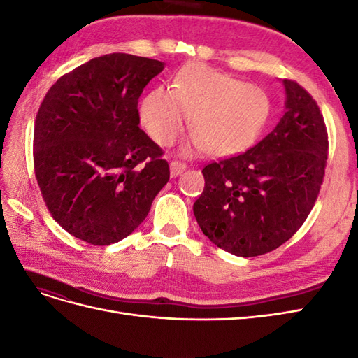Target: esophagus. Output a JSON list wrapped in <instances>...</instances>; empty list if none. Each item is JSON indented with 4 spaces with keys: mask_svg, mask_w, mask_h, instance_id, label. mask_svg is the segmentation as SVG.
<instances>
[{
    "mask_svg": "<svg viewBox=\"0 0 358 358\" xmlns=\"http://www.w3.org/2000/svg\"><path fill=\"white\" fill-rule=\"evenodd\" d=\"M187 169V164L185 162H182V161H178V159H173L171 162H170V173H171V176L175 178V176H179L180 173Z\"/></svg>",
    "mask_w": 358,
    "mask_h": 358,
    "instance_id": "1",
    "label": "esophagus"
}]
</instances>
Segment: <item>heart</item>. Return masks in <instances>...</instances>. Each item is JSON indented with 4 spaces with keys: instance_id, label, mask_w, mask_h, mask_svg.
Returning a JSON list of instances; mask_svg holds the SVG:
<instances>
[{
    "instance_id": "1",
    "label": "heart",
    "mask_w": 358,
    "mask_h": 358,
    "mask_svg": "<svg viewBox=\"0 0 358 358\" xmlns=\"http://www.w3.org/2000/svg\"><path fill=\"white\" fill-rule=\"evenodd\" d=\"M268 113L270 99L262 86L200 62L182 67L173 90L158 86L140 104V121L158 145L175 143L191 116L196 133L185 154L209 150L216 157L241 154L251 146Z\"/></svg>"
}]
</instances>
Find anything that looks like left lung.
<instances>
[{"instance_id": "left-lung-1", "label": "left lung", "mask_w": 358, "mask_h": 358, "mask_svg": "<svg viewBox=\"0 0 358 358\" xmlns=\"http://www.w3.org/2000/svg\"><path fill=\"white\" fill-rule=\"evenodd\" d=\"M287 110L246 152L206 166L194 215L204 236L237 257L267 254L306 221L326 173L329 136L317 101L285 79Z\"/></svg>"}]
</instances>
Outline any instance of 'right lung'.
I'll return each instance as SVG.
<instances>
[{
    "label": "right lung",
    "mask_w": 358,
    "mask_h": 358,
    "mask_svg": "<svg viewBox=\"0 0 358 358\" xmlns=\"http://www.w3.org/2000/svg\"><path fill=\"white\" fill-rule=\"evenodd\" d=\"M164 62L109 53L50 86L36 116L34 171L52 218L91 245L145 221L170 178L162 149L140 129L137 103Z\"/></svg>",
    "instance_id": "right-lung-1"
}]
</instances>
